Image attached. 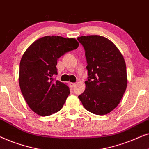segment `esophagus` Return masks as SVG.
<instances>
[{"label":"esophagus","mask_w":149,"mask_h":149,"mask_svg":"<svg viewBox=\"0 0 149 149\" xmlns=\"http://www.w3.org/2000/svg\"><path fill=\"white\" fill-rule=\"evenodd\" d=\"M70 86L71 87V88H73V87H74V86L75 85H76V83H73V82H71V83H70Z\"/></svg>","instance_id":"obj_1"}]
</instances>
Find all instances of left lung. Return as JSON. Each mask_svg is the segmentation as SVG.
I'll return each instance as SVG.
<instances>
[{"instance_id": "obj_1", "label": "left lung", "mask_w": 149, "mask_h": 149, "mask_svg": "<svg viewBox=\"0 0 149 149\" xmlns=\"http://www.w3.org/2000/svg\"><path fill=\"white\" fill-rule=\"evenodd\" d=\"M85 51L88 70L86 88L78 96L84 108L105 115L118 106L127 85L123 56L114 43L100 35L77 38Z\"/></svg>"}]
</instances>
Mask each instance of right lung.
<instances>
[{
  "mask_svg": "<svg viewBox=\"0 0 149 149\" xmlns=\"http://www.w3.org/2000/svg\"><path fill=\"white\" fill-rule=\"evenodd\" d=\"M75 39L45 36L26 49L19 63V84L22 93L33 112L48 116L63 108L70 93L69 87L54 78L57 60L78 48Z\"/></svg>",
  "mask_w": 149,
  "mask_h": 149,
  "instance_id": "add662e5",
  "label": "right lung"
}]
</instances>
